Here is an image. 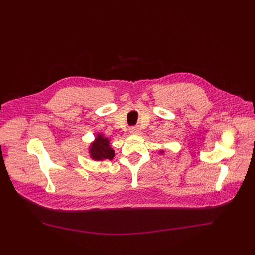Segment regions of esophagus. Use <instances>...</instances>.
Here are the masks:
<instances>
[{
  "mask_svg": "<svg viewBox=\"0 0 255 255\" xmlns=\"http://www.w3.org/2000/svg\"><path fill=\"white\" fill-rule=\"evenodd\" d=\"M129 132L131 134H138L140 132V128H139V126H131L129 128Z\"/></svg>",
  "mask_w": 255,
  "mask_h": 255,
  "instance_id": "esophagus-1",
  "label": "esophagus"
}]
</instances>
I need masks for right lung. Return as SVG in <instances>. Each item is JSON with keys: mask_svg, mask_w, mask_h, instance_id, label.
<instances>
[{"mask_svg": "<svg viewBox=\"0 0 255 255\" xmlns=\"http://www.w3.org/2000/svg\"><path fill=\"white\" fill-rule=\"evenodd\" d=\"M91 155L95 160H102V159H113L115 152L110 147V143H109L107 138H103L102 135H98L96 141L92 144V147L90 149Z\"/></svg>", "mask_w": 255, "mask_h": 255, "instance_id": "obj_1", "label": "right lung"}]
</instances>
